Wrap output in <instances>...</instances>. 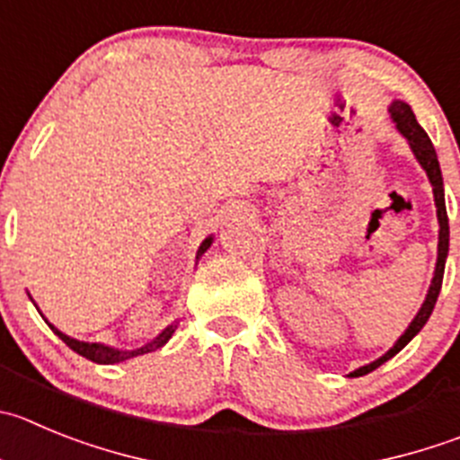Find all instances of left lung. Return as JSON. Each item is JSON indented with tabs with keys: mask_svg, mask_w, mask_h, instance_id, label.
I'll return each mask as SVG.
<instances>
[{
	"mask_svg": "<svg viewBox=\"0 0 460 460\" xmlns=\"http://www.w3.org/2000/svg\"><path fill=\"white\" fill-rule=\"evenodd\" d=\"M390 115H393L394 124H397V128L402 131V136L409 140L415 158H418L420 165L427 170V177L433 186V197H436V208H438V222H440V234H438V263H436V274H433V281H431V288H429L427 299H424L422 308H420V313L415 315V320L411 322V327L406 329L404 336L394 342V347L388 351V354H384L381 358H376L375 363H370V366L358 367V370L351 372L349 376H363V375H367V372L376 370L379 366H384L385 360L393 358L397 351L404 349V347L413 341L415 333H418L420 329L427 324L429 315H431L433 306H436V302H438L440 288H443L445 261H447V252H449V220H447V208H445L443 174H440V163H438L436 149H433L427 131H424V128L418 124V119H415L413 111H411L409 104H404V102H394V104L390 106Z\"/></svg>",
	"mask_w": 460,
	"mask_h": 460,
	"instance_id": "8db88e82",
	"label": "left lung"
}]
</instances>
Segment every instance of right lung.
<instances>
[{"label":"right lung","mask_w":460,"mask_h":460,"mask_svg":"<svg viewBox=\"0 0 460 460\" xmlns=\"http://www.w3.org/2000/svg\"><path fill=\"white\" fill-rule=\"evenodd\" d=\"M210 243H213V238H206L204 243H201L199 252H197V259H199V256L204 254L206 250H208ZM49 327H51V324H49ZM174 329H177V327L172 324V327H167L165 332H163L161 336L156 338V341L149 342V345H145V347H140V349H133V351H119V349H113V347L97 345V342H79V341H75V338L61 333L56 327H51V332L61 338V341L66 342V345L70 347L72 351H76L79 356H84V358L93 360V363H104V366H111V363H119V360H127V358H133V356H140V354H147V351L158 349V347H163L167 341H170L172 333H174Z\"/></svg>","instance_id":"add662e5"}]
</instances>
